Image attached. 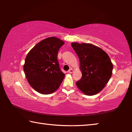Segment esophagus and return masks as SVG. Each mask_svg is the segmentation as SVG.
Here are the masks:
<instances>
[{
	"mask_svg": "<svg viewBox=\"0 0 132 132\" xmlns=\"http://www.w3.org/2000/svg\"><path fill=\"white\" fill-rule=\"evenodd\" d=\"M73 70H72V69H70L68 71V72H69V73H72V72H73Z\"/></svg>",
	"mask_w": 132,
	"mask_h": 132,
	"instance_id": "esophagus-1",
	"label": "esophagus"
}]
</instances>
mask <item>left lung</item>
I'll return each instance as SVG.
<instances>
[{
	"instance_id": "obj_1",
	"label": "left lung",
	"mask_w": 132,
	"mask_h": 132,
	"mask_svg": "<svg viewBox=\"0 0 132 132\" xmlns=\"http://www.w3.org/2000/svg\"><path fill=\"white\" fill-rule=\"evenodd\" d=\"M80 61L82 78L76 85L84 94L96 95L104 88L112 74L113 64L99 47L87 43H71Z\"/></svg>"
}]
</instances>
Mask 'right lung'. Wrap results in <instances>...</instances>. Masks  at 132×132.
Instances as JSON below:
<instances>
[{
    "label": "right lung",
    "instance_id": "add662e5",
    "mask_svg": "<svg viewBox=\"0 0 132 132\" xmlns=\"http://www.w3.org/2000/svg\"><path fill=\"white\" fill-rule=\"evenodd\" d=\"M64 41L57 37L46 38L28 53L24 71L28 82L39 93L52 94L59 88L64 77L57 60L58 52Z\"/></svg>",
    "mask_w": 132,
    "mask_h": 132
}]
</instances>
